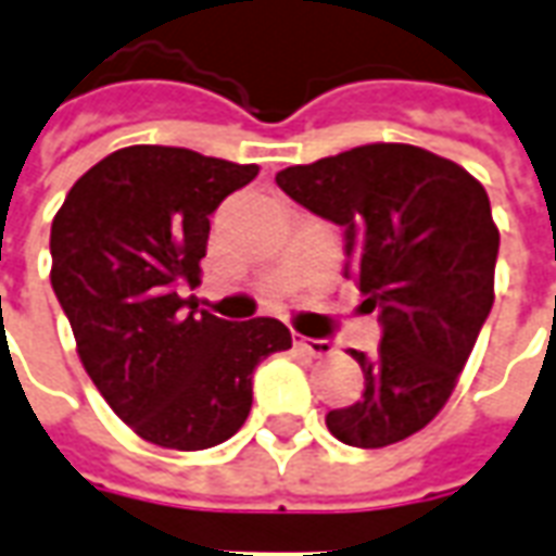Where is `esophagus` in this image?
Returning a JSON list of instances; mask_svg holds the SVG:
<instances>
[{
  "label": "esophagus",
  "instance_id": "obj_1",
  "mask_svg": "<svg viewBox=\"0 0 556 556\" xmlns=\"http://www.w3.org/2000/svg\"><path fill=\"white\" fill-rule=\"evenodd\" d=\"M294 349L303 351V354H309V357H327L333 345L327 342V339H306V337H294Z\"/></svg>",
  "mask_w": 556,
  "mask_h": 556
}]
</instances>
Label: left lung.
I'll return each mask as SVG.
<instances>
[{"mask_svg":"<svg viewBox=\"0 0 556 556\" xmlns=\"http://www.w3.org/2000/svg\"><path fill=\"white\" fill-rule=\"evenodd\" d=\"M298 205L345 229V277L378 313L381 345L361 363V402L327 429L378 450L426 429L453 396L494 303L501 231L485 187L426 148L375 142L277 172Z\"/></svg>","mask_w":556,"mask_h":556,"instance_id":"obj_1","label":"left lung"}]
</instances>
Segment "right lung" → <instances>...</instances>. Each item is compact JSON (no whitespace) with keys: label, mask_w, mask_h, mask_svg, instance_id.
<instances>
[{"label":"right lung","mask_w":556,"mask_h":556,"mask_svg":"<svg viewBox=\"0 0 556 556\" xmlns=\"http://www.w3.org/2000/svg\"><path fill=\"white\" fill-rule=\"evenodd\" d=\"M255 175L190 148H118L55 214L50 282L79 361L142 441L184 453L229 441L253 408L255 366L291 349L277 318L235 325L181 298L199 286L207 217Z\"/></svg>","instance_id":"add662e5"}]
</instances>
